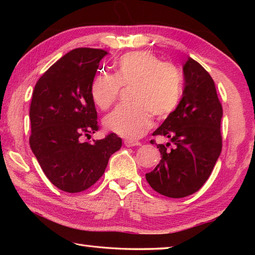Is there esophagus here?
Segmentation results:
<instances>
[{"instance_id":"34e87169","label":"esophagus","mask_w":255,"mask_h":255,"mask_svg":"<svg viewBox=\"0 0 255 255\" xmlns=\"http://www.w3.org/2000/svg\"><path fill=\"white\" fill-rule=\"evenodd\" d=\"M125 145L127 146V147H132V146H140L139 141H136V140H130V139H126L124 141Z\"/></svg>"}]
</instances>
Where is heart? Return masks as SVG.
Here are the masks:
<instances>
[{"label":"heart","mask_w":255,"mask_h":255,"mask_svg":"<svg viewBox=\"0 0 255 255\" xmlns=\"http://www.w3.org/2000/svg\"><path fill=\"white\" fill-rule=\"evenodd\" d=\"M122 86L130 88V105L118 106L103 120L109 131L128 139L144 135L153 115L163 119L178 108L182 97V75L173 64L149 51H131L116 64V73H99L91 84V97L102 110L114 105Z\"/></svg>","instance_id":"1"}]
</instances>
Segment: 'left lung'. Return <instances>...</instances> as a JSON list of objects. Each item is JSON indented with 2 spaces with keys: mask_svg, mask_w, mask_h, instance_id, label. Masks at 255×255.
<instances>
[{
  "mask_svg": "<svg viewBox=\"0 0 255 255\" xmlns=\"http://www.w3.org/2000/svg\"><path fill=\"white\" fill-rule=\"evenodd\" d=\"M183 75L184 90L178 108L153 132V136L170 138L174 146L156 144L162 158L146 173L150 187L169 198L197 192L208 180L222 152L223 108L214 80L192 58L183 65Z\"/></svg>",
  "mask_w": 255,
  "mask_h": 255,
  "instance_id": "1",
  "label": "left lung"
}]
</instances>
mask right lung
I'll return each mask as SVG.
<instances>
[{
  "instance_id": "add662e5",
  "label": "right lung",
  "mask_w": 255,
  "mask_h": 255,
  "mask_svg": "<svg viewBox=\"0 0 255 255\" xmlns=\"http://www.w3.org/2000/svg\"><path fill=\"white\" fill-rule=\"evenodd\" d=\"M103 49L76 48L51 65L34 86L30 105V147L55 187L77 193L105 173L122 138L111 132L93 143L82 141L98 131L91 84Z\"/></svg>"
}]
</instances>
